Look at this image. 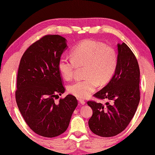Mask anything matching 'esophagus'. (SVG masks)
Listing matches in <instances>:
<instances>
[{"label": "esophagus", "mask_w": 155, "mask_h": 155, "mask_svg": "<svg viewBox=\"0 0 155 155\" xmlns=\"http://www.w3.org/2000/svg\"><path fill=\"white\" fill-rule=\"evenodd\" d=\"M78 102H79V103H80L82 105H84V104H85V101H84V100H83V99H81V98H78Z\"/></svg>", "instance_id": "1"}]
</instances>
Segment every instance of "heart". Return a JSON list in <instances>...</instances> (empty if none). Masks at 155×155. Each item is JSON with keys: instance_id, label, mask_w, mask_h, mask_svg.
Here are the masks:
<instances>
[{"instance_id": "heart-1", "label": "heart", "mask_w": 155, "mask_h": 155, "mask_svg": "<svg viewBox=\"0 0 155 155\" xmlns=\"http://www.w3.org/2000/svg\"><path fill=\"white\" fill-rule=\"evenodd\" d=\"M71 58L62 57L58 69L65 80L72 78L77 67L85 66L84 79L69 84V93L78 98H87L97 89L98 83L107 84L113 77L117 65V56L113 48L101 42L85 40L71 52Z\"/></svg>"}]
</instances>
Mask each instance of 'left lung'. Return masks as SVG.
<instances>
[{
	"label": "left lung",
	"mask_w": 155,
	"mask_h": 155,
	"mask_svg": "<svg viewBox=\"0 0 155 155\" xmlns=\"http://www.w3.org/2000/svg\"><path fill=\"white\" fill-rule=\"evenodd\" d=\"M117 47L114 74L106 86L94 94L110 103L87 102L93 109L88 126L93 133L103 137L123 132L132 120L140 101V69L137 58L124 42L118 44Z\"/></svg>",
	"instance_id": "left-lung-1"
}]
</instances>
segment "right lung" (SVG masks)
Masks as SVG:
<instances>
[{
    "mask_svg": "<svg viewBox=\"0 0 155 155\" xmlns=\"http://www.w3.org/2000/svg\"><path fill=\"white\" fill-rule=\"evenodd\" d=\"M67 48V40L60 35H46L36 41L21 58L15 92L18 109L28 126L38 135L55 137L63 133L78 104L64 93L58 62Z\"/></svg>",
    "mask_w": 155,
    "mask_h": 155,
    "instance_id": "right-lung-1",
    "label": "right lung"
}]
</instances>
